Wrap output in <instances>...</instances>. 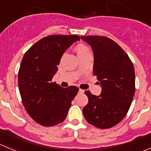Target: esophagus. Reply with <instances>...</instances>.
Wrapping results in <instances>:
<instances>
[{"instance_id":"obj_1","label":"esophagus","mask_w":151,"mask_h":151,"mask_svg":"<svg viewBox=\"0 0 151 151\" xmlns=\"http://www.w3.org/2000/svg\"><path fill=\"white\" fill-rule=\"evenodd\" d=\"M84 92H85V90H82V89H80V90H79V93H84Z\"/></svg>"}]
</instances>
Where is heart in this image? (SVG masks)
Listing matches in <instances>:
<instances>
[{
	"instance_id": "obj_1",
	"label": "heart",
	"mask_w": 151,
	"mask_h": 151,
	"mask_svg": "<svg viewBox=\"0 0 151 151\" xmlns=\"http://www.w3.org/2000/svg\"><path fill=\"white\" fill-rule=\"evenodd\" d=\"M75 48H76V51H77L78 56L84 55V54H86V53H90L89 47L87 46V45H85V44H82V43L77 44V45H76Z\"/></svg>"
}]
</instances>
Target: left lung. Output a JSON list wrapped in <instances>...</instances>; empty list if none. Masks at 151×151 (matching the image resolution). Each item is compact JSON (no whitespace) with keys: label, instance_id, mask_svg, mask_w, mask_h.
Wrapping results in <instances>:
<instances>
[{"label":"left lung","instance_id":"left-lung-1","mask_svg":"<svg viewBox=\"0 0 151 151\" xmlns=\"http://www.w3.org/2000/svg\"><path fill=\"white\" fill-rule=\"evenodd\" d=\"M94 53L93 74L102 88L99 96L89 90L88 104L82 112L86 121L100 129H109L126 116L134 92L135 74L126 52L113 40L105 36H82Z\"/></svg>","mask_w":151,"mask_h":151}]
</instances>
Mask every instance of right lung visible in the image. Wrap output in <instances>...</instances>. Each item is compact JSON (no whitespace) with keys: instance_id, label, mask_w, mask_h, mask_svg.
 Returning <instances> with one entry per match:
<instances>
[{"instance_id":"add662e5","label":"right lung","mask_w":151,"mask_h":151,"mask_svg":"<svg viewBox=\"0 0 151 151\" xmlns=\"http://www.w3.org/2000/svg\"><path fill=\"white\" fill-rule=\"evenodd\" d=\"M78 35H49L34 44L24 53L18 72L22 104L35 122L51 127L65 120L79 88H63L52 82L63 53Z\"/></svg>"}]
</instances>
